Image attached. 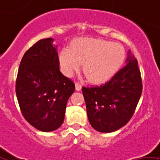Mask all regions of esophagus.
<instances>
[{"mask_svg":"<svg viewBox=\"0 0 160 160\" xmlns=\"http://www.w3.org/2000/svg\"><path fill=\"white\" fill-rule=\"evenodd\" d=\"M82 85H81L80 83H78V82H75V89L77 90V91H80L81 89H82Z\"/></svg>","mask_w":160,"mask_h":160,"instance_id":"34e87169","label":"esophagus"}]
</instances>
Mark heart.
<instances>
[{
    "instance_id": "obj_1",
    "label": "heart",
    "mask_w": 160,
    "mask_h": 160,
    "mask_svg": "<svg viewBox=\"0 0 160 160\" xmlns=\"http://www.w3.org/2000/svg\"><path fill=\"white\" fill-rule=\"evenodd\" d=\"M126 58L121 44L98 38H81L70 49L63 48L59 53L61 69L66 76L82 70L92 83H103L111 79L122 65Z\"/></svg>"
}]
</instances>
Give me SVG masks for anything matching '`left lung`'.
Wrapping results in <instances>:
<instances>
[{
	"mask_svg": "<svg viewBox=\"0 0 160 160\" xmlns=\"http://www.w3.org/2000/svg\"><path fill=\"white\" fill-rule=\"evenodd\" d=\"M126 62V66L104 85L82 88L88 121L101 132H115L127 124L140 98V71L130 51Z\"/></svg>",
	"mask_w": 160,
	"mask_h": 160,
	"instance_id": "8db88e82",
	"label": "left lung"
}]
</instances>
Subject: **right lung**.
<instances>
[{
    "label": "right lung",
    "mask_w": 160,
    "mask_h": 160,
    "mask_svg": "<svg viewBox=\"0 0 160 160\" xmlns=\"http://www.w3.org/2000/svg\"><path fill=\"white\" fill-rule=\"evenodd\" d=\"M52 38L36 42L20 63L16 95L23 116L42 132L58 129L65 118L75 84L59 69L57 46Z\"/></svg>",
    "instance_id": "obj_1"
}]
</instances>
